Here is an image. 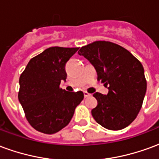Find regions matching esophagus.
Listing matches in <instances>:
<instances>
[{"instance_id":"obj_1","label":"esophagus","mask_w":159,"mask_h":159,"mask_svg":"<svg viewBox=\"0 0 159 159\" xmlns=\"http://www.w3.org/2000/svg\"><path fill=\"white\" fill-rule=\"evenodd\" d=\"M83 94H84V97H85V98H88V97L91 96V94H90L89 93L86 92V91H84V92H83Z\"/></svg>"}]
</instances>
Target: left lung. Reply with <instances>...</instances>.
<instances>
[{
	"label": "left lung",
	"mask_w": 159,
	"mask_h": 159,
	"mask_svg": "<svg viewBox=\"0 0 159 159\" xmlns=\"http://www.w3.org/2000/svg\"><path fill=\"white\" fill-rule=\"evenodd\" d=\"M85 57L96 70L97 80L108 86V93H93L97 107L91 111L97 123L110 130L123 129L135 119L142 107L147 80L141 63L123 47L96 41L82 47Z\"/></svg>",
	"instance_id": "1"
}]
</instances>
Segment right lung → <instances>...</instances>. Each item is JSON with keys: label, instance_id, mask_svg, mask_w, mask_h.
I'll use <instances>...</instances> for the list:
<instances>
[{"label": "right lung", "instance_id": "1", "mask_svg": "<svg viewBox=\"0 0 159 159\" xmlns=\"http://www.w3.org/2000/svg\"><path fill=\"white\" fill-rule=\"evenodd\" d=\"M79 48L51 47L30 59L19 77L18 97L27 121L41 133H57L70 123L83 93L63 90L66 65Z\"/></svg>", "mask_w": 159, "mask_h": 159}]
</instances>
